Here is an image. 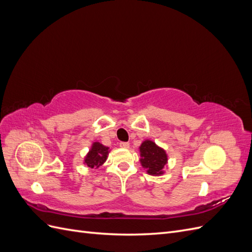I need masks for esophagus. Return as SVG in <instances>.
Returning <instances> with one entry per match:
<instances>
[{
    "label": "esophagus",
    "mask_w": 252,
    "mask_h": 252,
    "mask_svg": "<svg viewBox=\"0 0 252 252\" xmlns=\"http://www.w3.org/2000/svg\"><path fill=\"white\" fill-rule=\"evenodd\" d=\"M120 147H122V148H128L129 147V143L128 142H121L120 143Z\"/></svg>",
    "instance_id": "obj_1"
}]
</instances>
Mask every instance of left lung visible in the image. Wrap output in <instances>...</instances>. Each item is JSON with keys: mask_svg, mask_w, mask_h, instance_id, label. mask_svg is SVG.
<instances>
[{"mask_svg": "<svg viewBox=\"0 0 252 252\" xmlns=\"http://www.w3.org/2000/svg\"><path fill=\"white\" fill-rule=\"evenodd\" d=\"M141 163L147 172L152 175H159L163 173V168L167 163L166 152L158 147L152 141H145L141 147Z\"/></svg>", "mask_w": 252, "mask_h": 252, "instance_id": "obj_1", "label": "left lung"}]
</instances>
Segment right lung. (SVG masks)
<instances>
[{"label":"right lung","instance_id":"add662e5","mask_svg":"<svg viewBox=\"0 0 252 252\" xmlns=\"http://www.w3.org/2000/svg\"><path fill=\"white\" fill-rule=\"evenodd\" d=\"M108 156V147L103 146L100 143H94L89 154L85 158V163L90 168L100 167L107 158Z\"/></svg>","mask_w":252,"mask_h":252}]
</instances>
